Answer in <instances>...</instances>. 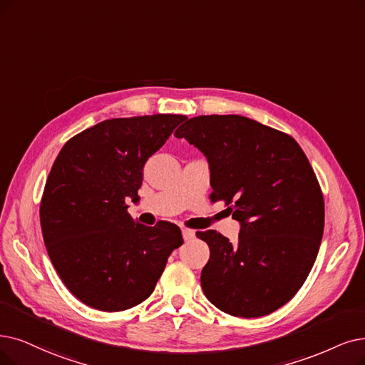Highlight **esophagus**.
I'll use <instances>...</instances> for the list:
<instances>
[{
    "mask_svg": "<svg viewBox=\"0 0 365 365\" xmlns=\"http://www.w3.org/2000/svg\"><path fill=\"white\" fill-rule=\"evenodd\" d=\"M184 241H192L195 238V232L192 229H182Z\"/></svg>",
    "mask_w": 365,
    "mask_h": 365,
    "instance_id": "esophagus-1",
    "label": "esophagus"
}]
</instances>
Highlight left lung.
<instances>
[{
  "mask_svg": "<svg viewBox=\"0 0 365 365\" xmlns=\"http://www.w3.org/2000/svg\"><path fill=\"white\" fill-rule=\"evenodd\" d=\"M207 155L211 202L241 223L238 242L197 230L210 247L203 294L222 312L260 317L283 307L307 279L325 226L316 173L287 133L241 115H200L175 132Z\"/></svg>",
  "mask_w": 365,
  "mask_h": 365,
  "instance_id": "8db88e82",
  "label": "left lung"
}]
</instances>
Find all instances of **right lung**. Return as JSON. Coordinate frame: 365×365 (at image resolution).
Listing matches in <instances>:
<instances>
[{"instance_id": "1", "label": "right lung", "mask_w": 365, "mask_h": 365, "mask_svg": "<svg viewBox=\"0 0 365 365\" xmlns=\"http://www.w3.org/2000/svg\"><path fill=\"white\" fill-rule=\"evenodd\" d=\"M185 120L170 113L106 120L56 155L40 200L43 241L63 283L88 307L123 312L147 299L182 244L177 225L143 226L125 200L138 202L145 163Z\"/></svg>"}]
</instances>
